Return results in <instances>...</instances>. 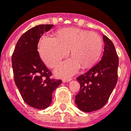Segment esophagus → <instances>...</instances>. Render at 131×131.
<instances>
[{
	"label": "esophagus",
	"instance_id": "obj_1",
	"mask_svg": "<svg viewBox=\"0 0 131 131\" xmlns=\"http://www.w3.org/2000/svg\"><path fill=\"white\" fill-rule=\"evenodd\" d=\"M72 80V78H63V80H62V81H63V82H70L71 80Z\"/></svg>",
	"mask_w": 131,
	"mask_h": 131
}]
</instances>
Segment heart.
<instances>
[{
    "label": "heart",
    "instance_id": "heart-1",
    "mask_svg": "<svg viewBox=\"0 0 131 131\" xmlns=\"http://www.w3.org/2000/svg\"><path fill=\"white\" fill-rule=\"evenodd\" d=\"M100 36L94 32L70 28L58 31L57 38L50 36L42 37L39 43V53L43 62L49 68L54 67L71 49L73 57L62 62L56 69L58 76L72 75L80 64L87 68L93 64L102 51Z\"/></svg>",
    "mask_w": 131,
    "mask_h": 131
}]
</instances>
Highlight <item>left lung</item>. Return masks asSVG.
Here are the masks:
<instances>
[{"mask_svg":"<svg viewBox=\"0 0 131 131\" xmlns=\"http://www.w3.org/2000/svg\"><path fill=\"white\" fill-rule=\"evenodd\" d=\"M105 46L102 58L94 66L77 78L80 85L75 96L80 110L89 113L107 104L118 81L119 59L113 42L103 35Z\"/></svg>","mask_w":131,"mask_h":131,"instance_id":"8db88e82","label":"left lung"}]
</instances>
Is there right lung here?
Instances as JSON below:
<instances>
[{
    "label": "right lung",
    "instance_id": "obj_1",
    "mask_svg": "<svg viewBox=\"0 0 131 131\" xmlns=\"http://www.w3.org/2000/svg\"><path fill=\"white\" fill-rule=\"evenodd\" d=\"M53 26L41 24L27 31L18 40L12 55L16 85L24 101L37 109L50 105L52 93L62 83L61 80L51 78V72L46 68L37 51L40 37Z\"/></svg>",
    "mask_w": 131,
    "mask_h": 131
}]
</instances>
